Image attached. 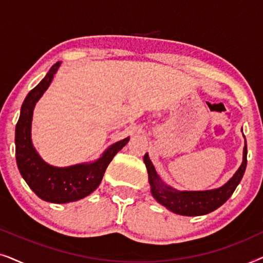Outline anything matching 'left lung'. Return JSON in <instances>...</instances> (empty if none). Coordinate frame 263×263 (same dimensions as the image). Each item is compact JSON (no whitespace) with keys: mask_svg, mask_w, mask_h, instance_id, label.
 <instances>
[{"mask_svg":"<svg viewBox=\"0 0 263 263\" xmlns=\"http://www.w3.org/2000/svg\"><path fill=\"white\" fill-rule=\"evenodd\" d=\"M246 139V138H244ZM143 161L148 172V182L151 193L154 199L160 204L166 207L168 211L179 215L186 217H197L211 213L224 204L232 195L237 185L239 184L247 167V141L243 148V161L235 172V175L217 189L200 190V192H188V190H177L164 183L163 179L157 174L156 167L151 161L148 153L145 154Z\"/></svg>","mask_w":263,"mask_h":263,"instance_id":"obj_1","label":"left lung"}]
</instances>
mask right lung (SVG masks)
Masks as SVG:
<instances>
[{"mask_svg":"<svg viewBox=\"0 0 263 263\" xmlns=\"http://www.w3.org/2000/svg\"><path fill=\"white\" fill-rule=\"evenodd\" d=\"M60 66L61 62L53 64L24 100L15 127V156L21 176L35 195L48 202L68 203L84 199L98 188L107 165L118 151L127 145L129 138L107 147L102 157L92 163L57 167L42 159L32 143V117L35 104L51 84Z\"/></svg>","mask_w":263,"mask_h":263,"instance_id":"obj_1","label":"right lung"}]
</instances>
